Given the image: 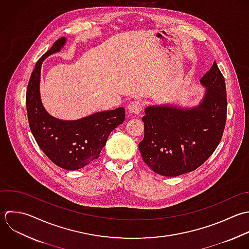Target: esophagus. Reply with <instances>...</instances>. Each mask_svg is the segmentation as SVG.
<instances>
[{"label":"esophagus","mask_w":249,"mask_h":249,"mask_svg":"<svg viewBox=\"0 0 249 249\" xmlns=\"http://www.w3.org/2000/svg\"><path fill=\"white\" fill-rule=\"evenodd\" d=\"M142 109V104L139 101H133L132 103L129 104L128 106V110L130 113H133V114H139L141 113Z\"/></svg>","instance_id":"34e87169"}]
</instances>
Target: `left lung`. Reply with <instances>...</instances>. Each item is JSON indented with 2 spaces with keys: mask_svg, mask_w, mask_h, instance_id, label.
<instances>
[{
  "mask_svg": "<svg viewBox=\"0 0 249 249\" xmlns=\"http://www.w3.org/2000/svg\"><path fill=\"white\" fill-rule=\"evenodd\" d=\"M200 81L207 88L198 107L152 106L144 110V138L139 148L142 160L158 175L178 177L198 169L222 139L227 96L225 79L216 62Z\"/></svg>",
  "mask_w": 249,
  "mask_h": 249,
  "instance_id": "8db88e82",
  "label": "left lung"
}]
</instances>
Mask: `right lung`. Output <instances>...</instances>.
Here are the masks:
<instances>
[{
  "label": "right lung",
  "mask_w": 249,
  "mask_h": 249,
  "mask_svg": "<svg viewBox=\"0 0 249 249\" xmlns=\"http://www.w3.org/2000/svg\"><path fill=\"white\" fill-rule=\"evenodd\" d=\"M65 42V37L57 39L36 62L27 87L26 107L29 126L39 148L58 167L75 171L100 156L109 134L125 120V109L118 107L71 121L46 112L39 96L41 64L60 51Z\"/></svg>",
  "instance_id": "obj_1"
}]
</instances>
